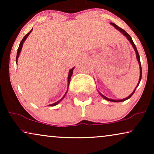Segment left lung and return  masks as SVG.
<instances>
[{
	"label": "left lung",
	"mask_w": 154,
	"mask_h": 154,
	"mask_svg": "<svg viewBox=\"0 0 154 154\" xmlns=\"http://www.w3.org/2000/svg\"><path fill=\"white\" fill-rule=\"evenodd\" d=\"M111 24H112L113 26H114L116 29H118V30L121 31V32L122 33H123V34L124 35H125L126 38H128V40H129V41L130 42V43L132 44V47H133V48H134V50H135V52H136V57H137V61H138V62H139V64H140V80H139V83H138V84H137V86L139 85V84H140V81H141V79H142V67H141V62H140V54H139V53H138V51H137V48H136V46H135V45H134V42H133V41H132V38L130 37V35L129 34H128V33L127 32H126V31H125V30H123V29L120 28L119 26H118L116 24H114V23H112V22H111ZM137 87H136V88H137ZM136 88H135V89H134V90L133 92H132V93L131 94H130V95L128 96V97H126V98H125V99H123V100H111V99H109V98H107L106 97H105L104 95H103L102 94H101V93H100V94H101V96H102L103 98L105 99V100H108V101H110V102H123V101H125L126 100H128V99H129V98L131 97L132 94H134V91H135Z\"/></svg>",
	"instance_id": "obj_1"
}]
</instances>
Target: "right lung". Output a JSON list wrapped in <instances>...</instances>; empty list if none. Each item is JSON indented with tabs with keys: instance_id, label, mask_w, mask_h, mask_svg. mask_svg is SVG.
I'll list each match as a JSON object with an SVG mask.
<instances>
[{
	"instance_id": "1",
	"label": "right lung",
	"mask_w": 154,
	"mask_h": 154,
	"mask_svg": "<svg viewBox=\"0 0 154 154\" xmlns=\"http://www.w3.org/2000/svg\"><path fill=\"white\" fill-rule=\"evenodd\" d=\"M32 30L33 29H31V30L29 31V32L27 33V34L25 35V36L23 38V39L22 40V41L20 42V46H19V48H18V50H17V57H16V63L17 62V59H18V57H19V55H20V52H21V50H22V45H23V43H24V41L26 39V38L28 37V35H29V33H30L31 31H32ZM73 69H71L70 71H69V75H68V88H69V83H70V81H71V75H72V74H73ZM67 91H68V89H67ZM67 91H66V92H67ZM66 93H65V94L64 96H63V97L61 99V100H60V101H58V102H55V103H54V104H50V106H55V105H57V104H59V103H60V102H61V100H62L63 98L64 97H65V95H66Z\"/></svg>"
}]
</instances>
